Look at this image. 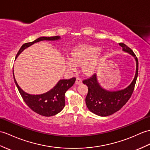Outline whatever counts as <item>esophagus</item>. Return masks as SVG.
<instances>
[{
	"instance_id": "1",
	"label": "esophagus",
	"mask_w": 150,
	"mask_h": 150,
	"mask_svg": "<svg viewBox=\"0 0 150 150\" xmlns=\"http://www.w3.org/2000/svg\"><path fill=\"white\" fill-rule=\"evenodd\" d=\"M82 83V80L80 79V78H76V81H75V83L76 84H81Z\"/></svg>"
}]
</instances>
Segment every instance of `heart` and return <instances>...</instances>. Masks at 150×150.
Returning a JSON list of instances; mask_svg holds the SVG:
<instances>
[{"instance_id": "b5f03b06", "label": "heart", "mask_w": 150, "mask_h": 150, "mask_svg": "<svg viewBox=\"0 0 150 150\" xmlns=\"http://www.w3.org/2000/svg\"><path fill=\"white\" fill-rule=\"evenodd\" d=\"M100 50L99 47L89 45L75 47L71 52V58L66 59V64L71 70H75L78 64H82L83 73L91 75L96 71L102 59Z\"/></svg>"}]
</instances>
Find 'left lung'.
I'll use <instances>...</instances> for the list:
<instances>
[{
    "mask_svg": "<svg viewBox=\"0 0 150 150\" xmlns=\"http://www.w3.org/2000/svg\"><path fill=\"white\" fill-rule=\"evenodd\" d=\"M123 50L130 54L136 61V71L130 84L125 89L116 91H110L103 89L94 74L91 77L83 81L88 87V93L86 97V103L88 109L100 116H107L120 110L130 99L134 91L138 75V59L134 52L126 45L120 43Z\"/></svg>",
    "mask_w": 150,
    "mask_h": 150,
    "instance_id": "obj_1",
    "label": "left lung"
}]
</instances>
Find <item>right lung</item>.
Instances as JSON below:
<instances>
[{
	"label": "right lung",
	"instance_id": "add662e5",
	"mask_svg": "<svg viewBox=\"0 0 150 150\" xmlns=\"http://www.w3.org/2000/svg\"><path fill=\"white\" fill-rule=\"evenodd\" d=\"M60 36H52V37H40L34 40L33 42L26 43L23 44L16 54L15 59L18 56L21 52H23L25 48L30 47L34 43L39 42L41 41H55L60 40ZM13 78L15 84L18 88L19 93L22 96L24 102L34 112L43 116H52L60 112L63 109L65 106V93L67 90L74 84L75 82V77H73L70 79H62L59 81L56 85L49 91L41 95H30L20 88L17 83L14 75L13 70Z\"/></svg>",
	"mask_w": 150,
	"mask_h": 150
}]
</instances>
